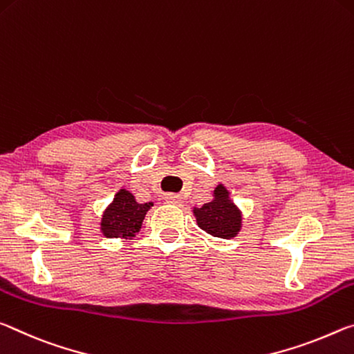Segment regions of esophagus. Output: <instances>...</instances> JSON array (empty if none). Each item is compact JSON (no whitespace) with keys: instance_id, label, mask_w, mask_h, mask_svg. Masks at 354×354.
Returning <instances> with one entry per match:
<instances>
[{"instance_id":"esophagus-1","label":"esophagus","mask_w":354,"mask_h":354,"mask_svg":"<svg viewBox=\"0 0 354 354\" xmlns=\"http://www.w3.org/2000/svg\"><path fill=\"white\" fill-rule=\"evenodd\" d=\"M165 199H166V202H169V204H176V205L182 204V196L180 194L169 193V194L165 196Z\"/></svg>"}]
</instances>
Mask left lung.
Segmentation results:
<instances>
[{
	"label": "left lung",
	"instance_id": "8db88e82",
	"mask_svg": "<svg viewBox=\"0 0 354 354\" xmlns=\"http://www.w3.org/2000/svg\"><path fill=\"white\" fill-rule=\"evenodd\" d=\"M215 199L201 208H194L198 225L207 234L219 239H232L241 227V213L229 199V191L223 185L215 188Z\"/></svg>",
	"mask_w": 354,
	"mask_h": 354
}]
</instances>
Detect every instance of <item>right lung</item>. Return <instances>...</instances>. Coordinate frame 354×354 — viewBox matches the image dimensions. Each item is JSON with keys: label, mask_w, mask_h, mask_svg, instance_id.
Masks as SVG:
<instances>
[{"label": "right lung", "mask_w": 354, "mask_h": 354, "mask_svg": "<svg viewBox=\"0 0 354 354\" xmlns=\"http://www.w3.org/2000/svg\"><path fill=\"white\" fill-rule=\"evenodd\" d=\"M152 202L138 204L135 196L127 189H120L113 201V204L106 208L102 218V232L108 239H131L141 229L144 216L152 207Z\"/></svg>", "instance_id": "obj_1"}]
</instances>
